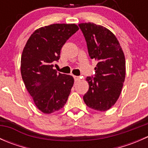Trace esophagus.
I'll return each instance as SVG.
<instances>
[{
	"label": "esophagus",
	"instance_id": "esophagus-1",
	"mask_svg": "<svg viewBox=\"0 0 148 148\" xmlns=\"http://www.w3.org/2000/svg\"><path fill=\"white\" fill-rule=\"evenodd\" d=\"M74 81H75V82H78V81H79V80H80V77H77V76H74Z\"/></svg>",
	"mask_w": 148,
	"mask_h": 148
}]
</instances>
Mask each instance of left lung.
Masks as SVG:
<instances>
[{
	"label": "left lung",
	"instance_id": "1",
	"mask_svg": "<svg viewBox=\"0 0 148 148\" xmlns=\"http://www.w3.org/2000/svg\"><path fill=\"white\" fill-rule=\"evenodd\" d=\"M86 41L88 53L97 61L95 77H87L89 90L85 104L98 111H107L118 99L125 79V58L118 40L107 28L93 23L79 24Z\"/></svg>",
	"mask_w": 148,
	"mask_h": 148
}]
</instances>
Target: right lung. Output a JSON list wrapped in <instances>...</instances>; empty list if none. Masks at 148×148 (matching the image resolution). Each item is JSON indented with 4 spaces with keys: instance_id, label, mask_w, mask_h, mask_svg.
Masks as SVG:
<instances>
[{
    "instance_id": "right-lung-1",
    "label": "right lung",
    "mask_w": 148,
    "mask_h": 148,
    "mask_svg": "<svg viewBox=\"0 0 148 148\" xmlns=\"http://www.w3.org/2000/svg\"><path fill=\"white\" fill-rule=\"evenodd\" d=\"M78 30L74 23L41 27L31 34L22 52V79L34 104L45 114L62 109L71 92L72 76L57 74L53 67L60 58L62 46Z\"/></svg>"
}]
</instances>
